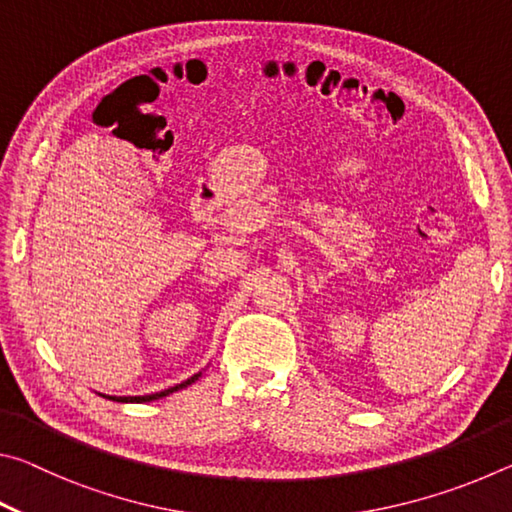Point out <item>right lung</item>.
Masks as SVG:
<instances>
[{
	"instance_id": "obj_1",
	"label": "right lung",
	"mask_w": 512,
	"mask_h": 512,
	"mask_svg": "<svg viewBox=\"0 0 512 512\" xmlns=\"http://www.w3.org/2000/svg\"><path fill=\"white\" fill-rule=\"evenodd\" d=\"M198 377H201V372H198V375H194V377H189L187 381H183V384H176V386H171V388H164V391H160V393L137 395V397H110V400H112V402H151V400H160V397H164V395H169V393H173V391H180V388L189 386V384H192V381H196ZM103 397H106V395H103Z\"/></svg>"
}]
</instances>
